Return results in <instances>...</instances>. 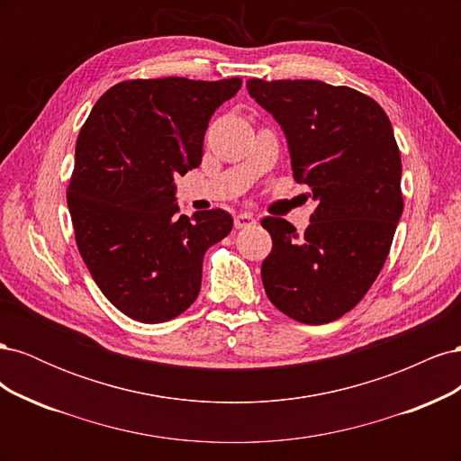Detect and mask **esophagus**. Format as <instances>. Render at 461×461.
<instances>
[{"label":"esophagus","mask_w":461,"mask_h":461,"mask_svg":"<svg viewBox=\"0 0 461 461\" xmlns=\"http://www.w3.org/2000/svg\"><path fill=\"white\" fill-rule=\"evenodd\" d=\"M258 222V219L252 213H239L234 217V227L236 229H249L254 227Z\"/></svg>","instance_id":"obj_1"}]
</instances>
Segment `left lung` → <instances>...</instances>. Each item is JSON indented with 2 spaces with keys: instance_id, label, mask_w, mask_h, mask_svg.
<instances>
[{
  "instance_id": "8db88e82",
  "label": "left lung",
  "mask_w": 461,
  "mask_h": 461,
  "mask_svg": "<svg viewBox=\"0 0 461 461\" xmlns=\"http://www.w3.org/2000/svg\"><path fill=\"white\" fill-rule=\"evenodd\" d=\"M281 124L296 183L317 202L300 236L265 217L273 239L261 281L276 310L323 325L356 308L379 276L403 209L402 159L393 124L373 97L321 80L246 82Z\"/></svg>"
}]
</instances>
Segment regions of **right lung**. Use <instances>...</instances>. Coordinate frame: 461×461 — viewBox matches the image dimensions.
Returning a JSON list of instances; mask_svg holds the SVG:
<instances>
[{
	"instance_id": "1",
	"label": "right lung",
	"mask_w": 461,
	"mask_h": 461,
	"mask_svg": "<svg viewBox=\"0 0 461 461\" xmlns=\"http://www.w3.org/2000/svg\"><path fill=\"white\" fill-rule=\"evenodd\" d=\"M240 78L124 80L92 107L67 188L78 252L119 312L165 323L200 294L209 246L232 230L222 209L178 215L175 176L202 163L215 109Z\"/></svg>"
}]
</instances>
